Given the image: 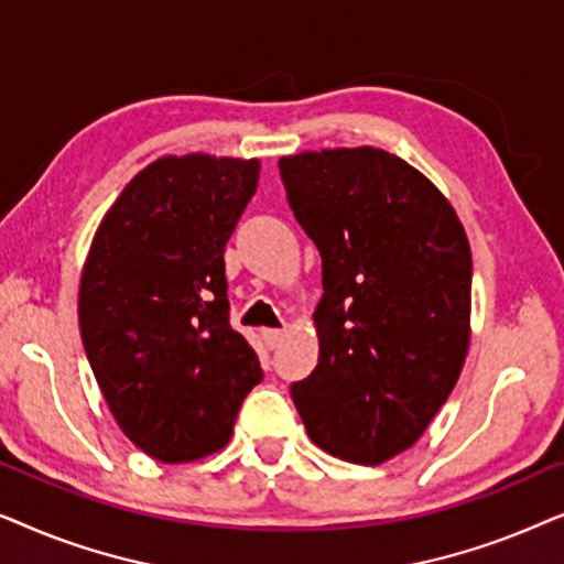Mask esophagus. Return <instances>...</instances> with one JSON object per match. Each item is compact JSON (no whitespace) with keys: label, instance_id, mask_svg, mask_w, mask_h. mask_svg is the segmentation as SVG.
Instances as JSON below:
<instances>
[{"label":"esophagus","instance_id":"obj_1","mask_svg":"<svg viewBox=\"0 0 564 564\" xmlns=\"http://www.w3.org/2000/svg\"><path fill=\"white\" fill-rule=\"evenodd\" d=\"M288 336V330L284 328H261V338H264V344L269 349H276V346L282 344V338Z\"/></svg>","mask_w":564,"mask_h":564}]
</instances>
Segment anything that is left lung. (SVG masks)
Masks as SVG:
<instances>
[{
  "mask_svg": "<svg viewBox=\"0 0 564 564\" xmlns=\"http://www.w3.org/2000/svg\"><path fill=\"white\" fill-rule=\"evenodd\" d=\"M280 172L323 259L318 365L292 400L323 452L380 465L419 442L465 367V226L429 176L372 145L292 153Z\"/></svg>",
  "mask_w": 564,
  "mask_h": 564,
  "instance_id": "left-lung-1",
  "label": "left lung"
}]
</instances>
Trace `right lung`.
I'll return each mask as SVG.
<instances>
[{"label":"right lung","mask_w":564,"mask_h":564,"mask_svg":"<svg viewBox=\"0 0 564 564\" xmlns=\"http://www.w3.org/2000/svg\"><path fill=\"white\" fill-rule=\"evenodd\" d=\"M259 159L161 156L105 213L79 282V330L122 434L182 465L223 449L261 380L230 328L223 251L257 192Z\"/></svg>","instance_id":"add662e5"}]
</instances>
